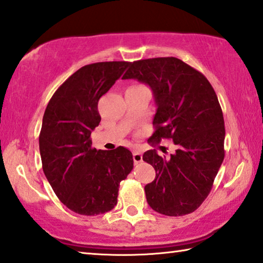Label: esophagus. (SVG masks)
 I'll list each match as a JSON object with an SVG mask.
<instances>
[{
  "mask_svg": "<svg viewBox=\"0 0 263 263\" xmlns=\"http://www.w3.org/2000/svg\"><path fill=\"white\" fill-rule=\"evenodd\" d=\"M133 160H135V164H138V163L142 162V160H143L142 154H140V152H138V151L133 152Z\"/></svg>",
  "mask_w": 263,
  "mask_h": 263,
  "instance_id": "esophagus-1",
  "label": "esophagus"
}]
</instances>
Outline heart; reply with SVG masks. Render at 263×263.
Instances as JSON below:
<instances>
[{"instance_id": "heart-1", "label": "heart", "mask_w": 263, "mask_h": 263, "mask_svg": "<svg viewBox=\"0 0 263 263\" xmlns=\"http://www.w3.org/2000/svg\"><path fill=\"white\" fill-rule=\"evenodd\" d=\"M136 86H142V85H132V87H136Z\"/></svg>"}]
</instances>
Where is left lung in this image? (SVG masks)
Segmentation results:
<instances>
[{
    "instance_id": "8db88e82",
    "label": "left lung",
    "mask_w": 263,
    "mask_h": 263,
    "mask_svg": "<svg viewBox=\"0 0 263 263\" xmlns=\"http://www.w3.org/2000/svg\"><path fill=\"white\" fill-rule=\"evenodd\" d=\"M123 79L152 88L157 104L150 142L172 139L170 158L148 150L143 160L156 170L145 185L146 201L157 213L183 216L197 209L210 194L224 159V119L209 80L177 58H152L128 64Z\"/></svg>"
}]
</instances>
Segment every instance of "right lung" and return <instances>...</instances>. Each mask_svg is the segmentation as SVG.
Segmentation results:
<instances>
[{
	"mask_svg": "<svg viewBox=\"0 0 263 263\" xmlns=\"http://www.w3.org/2000/svg\"><path fill=\"white\" fill-rule=\"evenodd\" d=\"M130 62L86 65L73 73L47 105L39 146L42 169L58 198L74 213L94 216L112 210L119 184L133 169L131 151L92 147L101 117L98 101Z\"/></svg>",
	"mask_w": 263,
	"mask_h": 263,
	"instance_id": "obj_1",
	"label": "right lung"
}]
</instances>
